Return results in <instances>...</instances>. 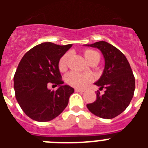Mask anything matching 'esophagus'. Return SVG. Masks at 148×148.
I'll return each mask as SVG.
<instances>
[{
    "label": "esophagus",
    "instance_id": "1",
    "mask_svg": "<svg viewBox=\"0 0 148 148\" xmlns=\"http://www.w3.org/2000/svg\"><path fill=\"white\" fill-rule=\"evenodd\" d=\"M75 92H84V90H82V89H75Z\"/></svg>",
    "mask_w": 148,
    "mask_h": 148
}]
</instances>
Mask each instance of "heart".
Segmentation results:
<instances>
[{
    "label": "heart",
    "instance_id": "b5f03b06",
    "mask_svg": "<svg viewBox=\"0 0 148 148\" xmlns=\"http://www.w3.org/2000/svg\"><path fill=\"white\" fill-rule=\"evenodd\" d=\"M84 56L87 62H90L95 58H100V56L96 51L92 49H85L84 51ZM69 58L68 53H66L61 58L58 64L60 71L64 72L66 70L67 67V61ZM91 81V77L87 75L78 73L76 72H71L68 73L66 76V82L68 84L76 88H83L87 85Z\"/></svg>",
    "mask_w": 148,
    "mask_h": 148
}]
</instances>
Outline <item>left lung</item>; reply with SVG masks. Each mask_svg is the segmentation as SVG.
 <instances>
[{
    "label": "left lung",
    "mask_w": 148,
    "mask_h": 148,
    "mask_svg": "<svg viewBox=\"0 0 148 148\" xmlns=\"http://www.w3.org/2000/svg\"><path fill=\"white\" fill-rule=\"evenodd\" d=\"M84 46L99 49L104 59L102 75L94 84L106 90L103 95L99 91L96 100L87 104V108L100 118H115L127 108L134 93L135 78L130 64L119 49L106 41Z\"/></svg>",
    "instance_id": "8db88e82"
}]
</instances>
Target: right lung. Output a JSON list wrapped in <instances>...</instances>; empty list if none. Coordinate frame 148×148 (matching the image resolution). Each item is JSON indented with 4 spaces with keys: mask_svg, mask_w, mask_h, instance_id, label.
Masks as SVG:
<instances>
[{
    "mask_svg": "<svg viewBox=\"0 0 148 148\" xmlns=\"http://www.w3.org/2000/svg\"><path fill=\"white\" fill-rule=\"evenodd\" d=\"M73 44L45 42L35 46L23 56L14 76V90L18 104L27 116L40 122L59 116L66 108L74 89L63 84L58 64ZM52 83L56 91L48 89Z\"/></svg>",
    "mask_w": 148,
    "mask_h": 148,
    "instance_id": "add662e5",
    "label": "right lung"
}]
</instances>
